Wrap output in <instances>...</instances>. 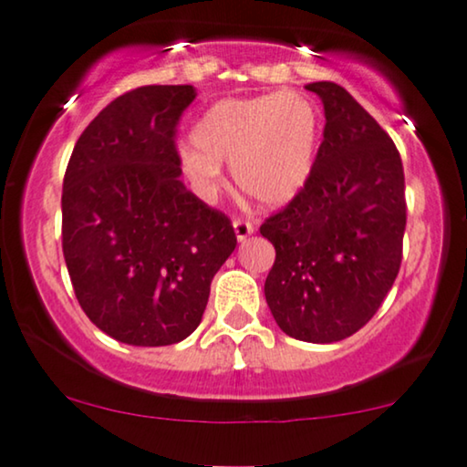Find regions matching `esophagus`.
<instances>
[{
    "label": "esophagus",
    "mask_w": 467,
    "mask_h": 467,
    "mask_svg": "<svg viewBox=\"0 0 467 467\" xmlns=\"http://www.w3.org/2000/svg\"><path fill=\"white\" fill-rule=\"evenodd\" d=\"M234 229H235V238H238L240 242H244L248 235L254 232V225H253L251 221H246V219H235L234 221Z\"/></svg>",
    "instance_id": "obj_1"
}]
</instances>
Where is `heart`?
I'll return each mask as SVG.
<instances>
[{
	"label": "heart",
	"instance_id": "heart-1",
	"mask_svg": "<svg viewBox=\"0 0 467 467\" xmlns=\"http://www.w3.org/2000/svg\"><path fill=\"white\" fill-rule=\"evenodd\" d=\"M195 146L182 150V165L202 191L223 181L221 161H232L242 193L261 206L291 202L315 168L318 114L304 95L283 91L246 99H221L193 127Z\"/></svg>",
	"mask_w": 467,
	"mask_h": 467
}]
</instances>
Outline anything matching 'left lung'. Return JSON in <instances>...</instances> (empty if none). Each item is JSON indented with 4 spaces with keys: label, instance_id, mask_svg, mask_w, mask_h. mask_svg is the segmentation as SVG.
I'll list each match as a JSON object with an SVG mask.
<instances>
[{
    "label": "left lung",
    "instance_id": "obj_1",
    "mask_svg": "<svg viewBox=\"0 0 467 467\" xmlns=\"http://www.w3.org/2000/svg\"><path fill=\"white\" fill-rule=\"evenodd\" d=\"M323 142L304 189L259 232L276 248L265 299L296 340L329 344L380 308L401 265L404 168L389 133L336 82H312Z\"/></svg>",
    "mask_w": 467,
    "mask_h": 467
}]
</instances>
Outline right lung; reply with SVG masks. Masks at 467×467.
<instances>
[{"instance_id":"obj_1","label":"right lung","mask_w":467,"mask_h":467,"mask_svg":"<svg viewBox=\"0 0 467 467\" xmlns=\"http://www.w3.org/2000/svg\"><path fill=\"white\" fill-rule=\"evenodd\" d=\"M191 85L127 91L95 117L69 157L63 257L93 325L133 347L193 334L210 283L234 253L232 221L181 182L176 127Z\"/></svg>"}]
</instances>
